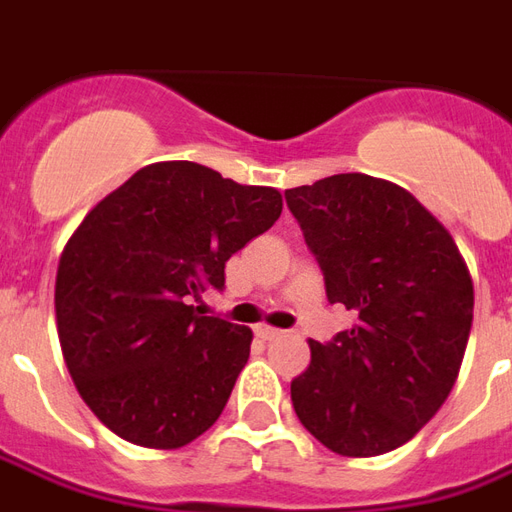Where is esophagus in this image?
<instances>
[{
	"label": "esophagus",
	"mask_w": 512,
	"mask_h": 512,
	"mask_svg": "<svg viewBox=\"0 0 512 512\" xmlns=\"http://www.w3.org/2000/svg\"><path fill=\"white\" fill-rule=\"evenodd\" d=\"M255 334L260 337V340H274V337L282 334V329H274V326H268V323H257Z\"/></svg>",
	"instance_id": "1"
}]
</instances>
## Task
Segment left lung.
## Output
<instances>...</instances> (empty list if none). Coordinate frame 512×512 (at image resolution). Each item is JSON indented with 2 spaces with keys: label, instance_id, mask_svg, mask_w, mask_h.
Returning <instances> with one entry per match:
<instances>
[{
  "label": "left lung",
  "instance_id": "8db88e82",
  "mask_svg": "<svg viewBox=\"0 0 512 512\" xmlns=\"http://www.w3.org/2000/svg\"><path fill=\"white\" fill-rule=\"evenodd\" d=\"M326 296L356 312L332 343L310 340L290 381L301 425L345 458L414 439L455 386L474 285L450 230L397 183L343 172L285 191Z\"/></svg>",
  "mask_w": 512,
  "mask_h": 512
}]
</instances>
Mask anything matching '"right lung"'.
<instances>
[{"mask_svg":"<svg viewBox=\"0 0 512 512\" xmlns=\"http://www.w3.org/2000/svg\"><path fill=\"white\" fill-rule=\"evenodd\" d=\"M282 213L271 186L156 161L106 194L62 249L57 334L82 400L120 439L178 450L219 419L252 329L197 315L224 263Z\"/></svg>","mask_w":512,"mask_h":512,"instance_id":"right-lung-1","label":"right lung"}]
</instances>
